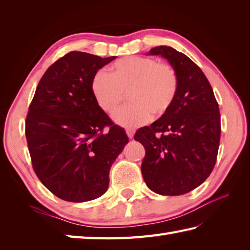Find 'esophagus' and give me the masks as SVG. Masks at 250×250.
Here are the masks:
<instances>
[{
  "label": "esophagus",
  "instance_id": "1",
  "mask_svg": "<svg viewBox=\"0 0 250 250\" xmlns=\"http://www.w3.org/2000/svg\"><path fill=\"white\" fill-rule=\"evenodd\" d=\"M125 133H126V135H128L129 139H132V137H133V135H134V130L133 129H126Z\"/></svg>",
  "mask_w": 250,
  "mask_h": 250
}]
</instances>
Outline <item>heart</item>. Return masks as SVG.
I'll use <instances>...</instances> for the list:
<instances>
[{
  "instance_id": "heart-1",
  "label": "heart",
  "mask_w": 250,
  "mask_h": 250,
  "mask_svg": "<svg viewBox=\"0 0 250 250\" xmlns=\"http://www.w3.org/2000/svg\"><path fill=\"white\" fill-rule=\"evenodd\" d=\"M90 89L99 107L114 115L129 91L132 103L116 115L115 120L125 128H134L173 107L178 91V76L174 67L149 57L131 56L115 62L109 74L94 73Z\"/></svg>"
}]
</instances>
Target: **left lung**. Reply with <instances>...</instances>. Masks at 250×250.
<instances>
[{"mask_svg":"<svg viewBox=\"0 0 250 250\" xmlns=\"http://www.w3.org/2000/svg\"><path fill=\"white\" fill-rule=\"evenodd\" d=\"M149 55L167 59L178 76L173 107L134 140L145 148L142 174L147 187L162 195H180L204 183L215 167L220 141V113L213 88L189 58L168 46Z\"/></svg>","mask_w":250,"mask_h":250,"instance_id":"1","label":"left lung"}]
</instances>
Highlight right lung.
Wrapping results in <instances>:
<instances>
[{"label": "right lung", "instance_id": "add662e5", "mask_svg": "<svg viewBox=\"0 0 250 250\" xmlns=\"http://www.w3.org/2000/svg\"><path fill=\"white\" fill-rule=\"evenodd\" d=\"M115 58L68 52L47 68L29 106L25 137L32 167L42 184L64 201L103 195L111 164L129 142L90 89L94 73Z\"/></svg>", "mask_w": 250, "mask_h": 250}]
</instances>
